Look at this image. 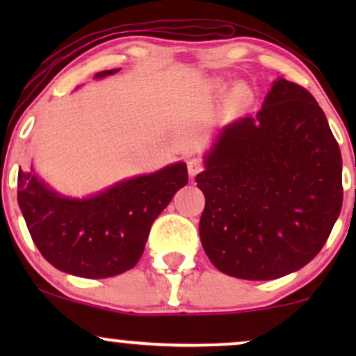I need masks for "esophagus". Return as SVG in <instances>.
<instances>
[{"label":"esophagus","mask_w":356,"mask_h":356,"mask_svg":"<svg viewBox=\"0 0 356 356\" xmlns=\"http://www.w3.org/2000/svg\"><path fill=\"white\" fill-rule=\"evenodd\" d=\"M187 170H189L191 179H194L195 175L204 170V162L201 159H191V161L187 162Z\"/></svg>","instance_id":"esophagus-1"}]
</instances>
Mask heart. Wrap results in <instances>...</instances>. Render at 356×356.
Masks as SVG:
<instances>
[{
  "mask_svg": "<svg viewBox=\"0 0 356 356\" xmlns=\"http://www.w3.org/2000/svg\"><path fill=\"white\" fill-rule=\"evenodd\" d=\"M236 97H238V99H243V97H244V90L239 88L238 92H236Z\"/></svg>",
  "mask_w": 356,
  "mask_h": 356,
  "instance_id": "1",
  "label": "heart"
}]
</instances>
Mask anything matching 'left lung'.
<instances>
[{"mask_svg": "<svg viewBox=\"0 0 356 356\" xmlns=\"http://www.w3.org/2000/svg\"><path fill=\"white\" fill-rule=\"evenodd\" d=\"M195 175L211 263L241 280L298 271L325 246L343 204L341 154L318 102L284 79L256 115L226 125Z\"/></svg>", "mask_w": 356, "mask_h": 356, "instance_id": "left-lung-1", "label": "left lung"}]
</instances>
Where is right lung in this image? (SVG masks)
<instances>
[{
  "mask_svg": "<svg viewBox=\"0 0 356 356\" xmlns=\"http://www.w3.org/2000/svg\"><path fill=\"white\" fill-rule=\"evenodd\" d=\"M117 72H100L95 79ZM187 181V165L177 162L92 197L72 199L50 189L33 170L19 169L18 204L48 263L68 275L100 280L136 266L155 218Z\"/></svg>",
  "mask_w": 356,
  "mask_h": 356,
  "instance_id": "add662e5",
  "label": "right lung"
}]
</instances>
